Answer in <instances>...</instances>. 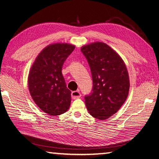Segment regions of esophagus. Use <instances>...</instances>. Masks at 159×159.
Segmentation results:
<instances>
[{
  "mask_svg": "<svg viewBox=\"0 0 159 159\" xmlns=\"http://www.w3.org/2000/svg\"><path fill=\"white\" fill-rule=\"evenodd\" d=\"M81 96V94L80 93V91H74L71 93V97L73 99H79Z\"/></svg>",
  "mask_w": 159,
  "mask_h": 159,
  "instance_id": "1",
  "label": "esophagus"
}]
</instances>
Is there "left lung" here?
<instances>
[{
  "label": "left lung",
  "instance_id": "left-lung-1",
  "mask_svg": "<svg viewBox=\"0 0 159 159\" xmlns=\"http://www.w3.org/2000/svg\"><path fill=\"white\" fill-rule=\"evenodd\" d=\"M91 69L93 89L84 96L89 113L98 120H105L119 110L127 99L129 88L128 70L123 60L102 42L81 48Z\"/></svg>",
  "mask_w": 159,
  "mask_h": 159
}]
</instances>
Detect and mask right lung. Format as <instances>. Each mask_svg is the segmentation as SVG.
<instances>
[{"label":"right lung","mask_w":159,"mask_h":159,"mask_svg":"<svg viewBox=\"0 0 159 159\" xmlns=\"http://www.w3.org/2000/svg\"><path fill=\"white\" fill-rule=\"evenodd\" d=\"M75 48L68 43L50 45L39 53L30 70L28 85L31 96L48 115L59 116L70 107L71 91L66 87L62 69Z\"/></svg>","instance_id":"obj_1"}]
</instances>
